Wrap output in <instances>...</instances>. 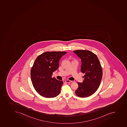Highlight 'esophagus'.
<instances>
[{
    "label": "esophagus",
    "instance_id": "1",
    "mask_svg": "<svg viewBox=\"0 0 127 127\" xmlns=\"http://www.w3.org/2000/svg\"><path fill=\"white\" fill-rule=\"evenodd\" d=\"M65 82H67V83H70V82H72V81L69 80H68V79L65 80Z\"/></svg>",
    "mask_w": 127,
    "mask_h": 127
}]
</instances>
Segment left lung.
I'll list each match as a JSON object with an SVG mask.
<instances>
[{
  "instance_id": "8db88e82",
  "label": "left lung",
  "mask_w": 127,
  "mask_h": 127,
  "mask_svg": "<svg viewBox=\"0 0 127 127\" xmlns=\"http://www.w3.org/2000/svg\"><path fill=\"white\" fill-rule=\"evenodd\" d=\"M73 52L81 59V71L84 73L82 83L77 82L78 88L75 94L81 97L92 95L98 88L102 76V70L97 56L86 50H77Z\"/></svg>"
}]
</instances>
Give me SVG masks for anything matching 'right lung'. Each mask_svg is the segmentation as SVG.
Here are the masks:
<instances>
[{"label": "right lung", "mask_w": 127, "mask_h": 127, "mask_svg": "<svg viewBox=\"0 0 127 127\" xmlns=\"http://www.w3.org/2000/svg\"><path fill=\"white\" fill-rule=\"evenodd\" d=\"M65 52H46L36 59L31 70V80L38 94L47 98L55 97L60 94L62 81L52 77L59 66L61 57Z\"/></svg>", "instance_id": "add662e5"}]
</instances>
